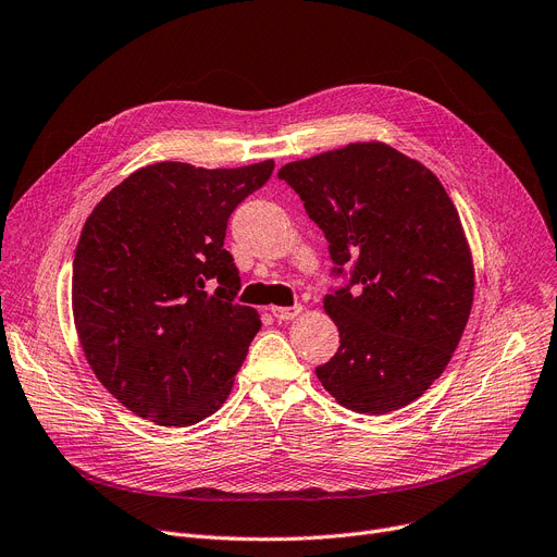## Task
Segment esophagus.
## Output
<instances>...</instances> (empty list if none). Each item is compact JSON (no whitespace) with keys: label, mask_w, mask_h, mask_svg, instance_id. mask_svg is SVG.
I'll use <instances>...</instances> for the list:
<instances>
[{"label":"esophagus","mask_w":557,"mask_h":557,"mask_svg":"<svg viewBox=\"0 0 557 557\" xmlns=\"http://www.w3.org/2000/svg\"><path fill=\"white\" fill-rule=\"evenodd\" d=\"M301 312V306H289V308H285V306H274L272 308V314L276 317L278 322H287V320H295V317Z\"/></svg>","instance_id":"34e87169"}]
</instances>
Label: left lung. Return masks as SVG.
Listing matches in <instances>:
<instances>
[{"label": "left lung", "mask_w": 557, "mask_h": 557, "mask_svg": "<svg viewBox=\"0 0 557 557\" xmlns=\"http://www.w3.org/2000/svg\"><path fill=\"white\" fill-rule=\"evenodd\" d=\"M324 231V297L337 354L314 369L344 408L385 414L419 399L451 360L473 304V264L437 176L383 143H354L278 170ZM349 269V273H344Z\"/></svg>", "instance_id": "left-lung-1"}]
</instances>
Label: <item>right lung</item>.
<instances>
[{"mask_svg": "<svg viewBox=\"0 0 557 557\" xmlns=\"http://www.w3.org/2000/svg\"><path fill=\"white\" fill-rule=\"evenodd\" d=\"M272 170L147 165L84 224L72 270L78 339L99 383L158 426L220 410L260 331L258 312L235 301L240 274L224 237Z\"/></svg>", "mask_w": 557, "mask_h": 557, "instance_id": "add662e5", "label": "right lung"}]
</instances>
